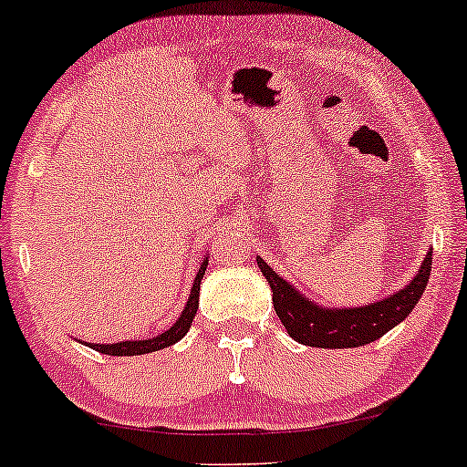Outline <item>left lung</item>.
Segmentation results:
<instances>
[{
    "mask_svg": "<svg viewBox=\"0 0 467 467\" xmlns=\"http://www.w3.org/2000/svg\"><path fill=\"white\" fill-rule=\"evenodd\" d=\"M256 265L270 283L275 312L294 340L320 349H351L382 337L415 309L431 276L432 250L426 252L421 267L409 285L389 294L382 301L360 307H327L314 303L301 289L272 270L261 256H256Z\"/></svg>",
    "mask_w": 467,
    "mask_h": 467,
    "instance_id": "obj_1",
    "label": "left lung"
}]
</instances>
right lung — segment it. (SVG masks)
Segmentation results:
<instances>
[{"label":"right lung","mask_w":467,"mask_h":467,"mask_svg":"<svg viewBox=\"0 0 467 467\" xmlns=\"http://www.w3.org/2000/svg\"><path fill=\"white\" fill-rule=\"evenodd\" d=\"M206 265H208V254H203V261H202L200 270H197L195 281H192L191 294H189V298H186L184 309L180 312L178 320H175L169 329L162 331V334L147 337V340H120V342H111V345H107V342L105 345H100V342H85V345L92 347L94 351L105 353V356H144V353L166 349V347L180 342L182 337L189 334L192 318H195L197 307H200V285H202L203 272H206ZM78 342H83V340H78Z\"/></svg>","instance_id":"1"}]
</instances>
